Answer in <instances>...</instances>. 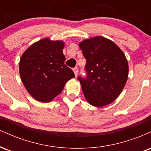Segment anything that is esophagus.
<instances>
[{
  "label": "esophagus",
  "mask_w": 151,
  "mask_h": 151,
  "mask_svg": "<svg viewBox=\"0 0 151 151\" xmlns=\"http://www.w3.org/2000/svg\"><path fill=\"white\" fill-rule=\"evenodd\" d=\"M73 72H74V74H75L76 77H77V73H78V69L77 68V67H75V68L73 69Z\"/></svg>",
  "instance_id": "34e87169"
}]
</instances>
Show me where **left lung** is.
Wrapping results in <instances>:
<instances>
[{"instance_id":"8db88e82","label":"left lung","mask_w":151,"mask_h":151,"mask_svg":"<svg viewBox=\"0 0 151 151\" xmlns=\"http://www.w3.org/2000/svg\"><path fill=\"white\" fill-rule=\"evenodd\" d=\"M86 60V78H78L84 97L91 105L104 106L124 89L129 76V63L124 52L113 41L96 36L79 44Z\"/></svg>"}]
</instances>
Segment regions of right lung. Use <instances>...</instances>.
Listing matches in <instances>:
<instances>
[{
	"mask_svg": "<svg viewBox=\"0 0 151 151\" xmlns=\"http://www.w3.org/2000/svg\"><path fill=\"white\" fill-rule=\"evenodd\" d=\"M62 40L43 38L22 54L19 72L26 90L38 101L48 103L62 92L66 83L74 78L73 71L65 65Z\"/></svg>",
	"mask_w": 151,
	"mask_h": 151,
	"instance_id": "add662e5",
	"label": "right lung"
}]
</instances>
